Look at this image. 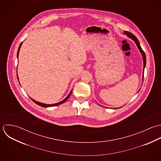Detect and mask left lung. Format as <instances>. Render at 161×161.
I'll list each match as a JSON object with an SVG mask.
<instances>
[{
	"label": "left lung",
	"mask_w": 161,
	"mask_h": 161,
	"mask_svg": "<svg viewBox=\"0 0 161 161\" xmlns=\"http://www.w3.org/2000/svg\"><path fill=\"white\" fill-rule=\"evenodd\" d=\"M124 34L126 35L129 38L131 39L132 40H133V41L135 42V43H136V46H137V47H138V49H139V51H140L141 54H142V58H143V63H144V64H144V66H143V75H142V83H143V79H144V69H145L146 64V54H145V53L143 51V50L142 49L141 46V45H140V44H139V41H138L137 38L134 35H133L132 33H130V32H127V31H124ZM140 89L139 90V91H138L137 92H139ZM120 107H119V108H120Z\"/></svg>",
	"instance_id": "left-lung-1"
}]
</instances>
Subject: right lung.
<instances>
[{
  "instance_id": "add662e5",
  "label": "right lung",
  "mask_w": 161,
  "mask_h": 161,
  "mask_svg": "<svg viewBox=\"0 0 161 161\" xmlns=\"http://www.w3.org/2000/svg\"><path fill=\"white\" fill-rule=\"evenodd\" d=\"M22 42H21V44H20V46H19V49H18V51H17V58H18V57H19V51H20V47H21V46H22ZM17 79H18V80H19V77H18V75H17ZM72 90L70 92V93L68 94V96L63 100V101H60V102H59V103H55V104H44V103H39V102H37V101H36L35 100H34V99H32V98H31V100H32V101L33 102H34L36 104H37V105H39V106H41V107H53V106H58V105H60V104H63V103H64L68 99H69V97H70V94H71V93H72Z\"/></svg>"
}]
</instances>
